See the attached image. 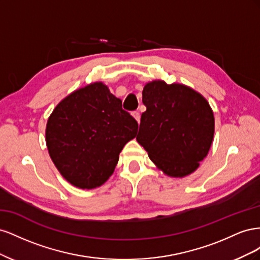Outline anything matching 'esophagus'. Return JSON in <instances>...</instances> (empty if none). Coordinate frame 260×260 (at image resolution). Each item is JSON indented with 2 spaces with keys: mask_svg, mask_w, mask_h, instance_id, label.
I'll return each mask as SVG.
<instances>
[{
  "mask_svg": "<svg viewBox=\"0 0 260 260\" xmlns=\"http://www.w3.org/2000/svg\"><path fill=\"white\" fill-rule=\"evenodd\" d=\"M132 116L136 118V120H137L138 122H140V120H141V115H140V113H139V112H137V111L132 112Z\"/></svg>",
  "mask_w": 260,
  "mask_h": 260,
  "instance_id": "esophagus-1",
  "label": "esophagus"
}]
</instances>
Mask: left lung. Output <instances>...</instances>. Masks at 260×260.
<instances>
[{
    "label": "left lung",
    "mask_w": 260,
    "mask_h": 260,
    "mask_svg": "<svg viewBox=\"0 0 260 260\" xmlns=\"http://www.w3.org/2000/svg\"><path fill=\"white\" fill-rule=\"evenodd\" d=\"M142 95L146 111L141 116L138 142L166 175L192 174L214 138V113L208 102L188 86L164 81L147 83Z\"/></svg>",
    "instance_id": "1"
}]
</instances>
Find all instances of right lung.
Here are the masks:
<instances>
[{"label": "right lung", "instance_id": "right-lung-1", "mask_svg": "<svg viewBox=\"0 0 260 260\" xmlns=\"http://www.w3.org/2000/svg\"><path fill=\"white\" fill-rule=\"evenodd\" d=\"M138 121L102 82L73 92L46 124L51 158L68 182L94 188L112 176L119 153L136 137Z\"/></svg>", "mask_w": 260, "mask_h": 260}]
</instances>
